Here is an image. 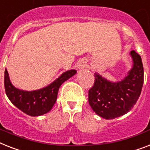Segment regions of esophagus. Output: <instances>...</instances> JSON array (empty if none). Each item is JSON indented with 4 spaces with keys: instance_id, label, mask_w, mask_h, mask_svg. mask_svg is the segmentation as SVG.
<instances>
[{
    "instance_id": "34e87169",
    "label": "esophagus",
    "mask_w": 150,
    "mask_h": 150,
    "mask_svg": "<svg viewBox=\"0 0 150 150\" xmlns=\"http://www.w3.org/2000/svg\"><path fill=\"white\" fill-rule=\"evenodd\" d=\"M85 66H86V64H85L84 62H81L80 64H79V69H84V68H85Z\"/></svg>"
}]
</instances>
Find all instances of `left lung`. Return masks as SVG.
Returning a JSON list of instances; mask_svg holds the SVG:
<instances>
[{"label":"left lung","mask_w":150,"mask_h":150,"mask_svg":"<svg viewBox=\"0 0 150 150\" xmlns=\"http://www.w3.org/2000/svg\"><path fill=\"white\" fill-rule=\"evenodd\" d=\"M130 54L132 69L123 80L111 82L95 73L94 85L88 90V103L98 115L112 119L125 115L133 108L142 91L144 71L140 55L134 50Z\"/></svg>","instance_id":"1"}]
</instances>
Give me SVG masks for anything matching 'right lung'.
<instances>
[{"label":"right lung","mask_w":150,"mask_h":150,"mask_svg":"<svg viewBox=\"0 0 150 150\" xmlns=\"http://www.w3.org/2000/svg\"><path fill=\"white\" fill-rule=\"evenodd\" d=\"M75 70L64 72L51 85L35 91H23L14 87L10 81L7 69L4 71V88L9 100L18 109L31 116H38L48 112L55 103L62 84L72 77Z\"/></svg>","instance_id":"right-lung-1"}]
</instances>
